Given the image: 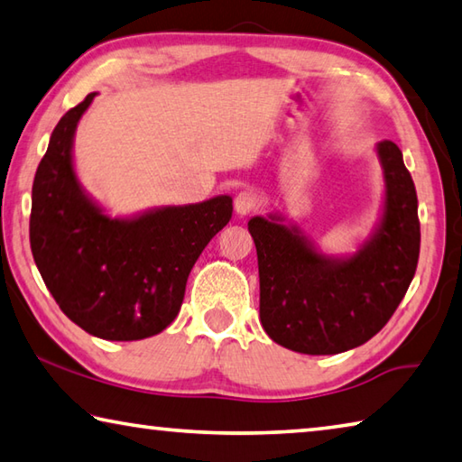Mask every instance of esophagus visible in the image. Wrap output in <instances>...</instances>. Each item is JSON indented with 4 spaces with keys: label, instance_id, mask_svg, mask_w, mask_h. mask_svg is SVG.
Masks as SVG:
<instances>
[{
    "label": "esophagus",
    "instance_id": "34e87169",
    "mask_svg": "<svg viewBox=\"0 0 462 462\" xmlns=\"http://www.w3.org/2000/svg\"><path fill=\"white\" fill-rule=\"evenodd\" d=\"M256 203H259V199L253 191H240L234 199V209H236L238 216H246L256 208Z\"/></svg>",
    "mask_w": 462,
    "mask_h": 462
}]
</instances>
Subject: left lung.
I'll return each mask as SVG.
<instances>
[{
    "mask_svg": "<svg viewBox=\"0 0 462 462\" xmlns=\"http://www.w3.org/2000/svg\"><path fill=\"white\" fill-rule=\"evenodd\" d=\"M374 151L385 195L379 220L356 253H322L277 212L248 220L259 256L261 324L271 340L295 353L338 355L371 340L416 273V187L395 143L381 140Z\"/></svg>",
    "mask_w": 462,
    "mask_h": 462,
    "instance_id": "obj_1",
    "label": "left lung"
}]
</instances>
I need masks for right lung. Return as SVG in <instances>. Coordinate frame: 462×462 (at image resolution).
<instances>
[{
    "label": "right lung",
    "mask_w": 462,
    "mask_h": 462,
    "mask_svg": "<svg viewBox=\"0 0 462 462\" xmlns=\"http://www.w3.org/2000/svg\"><path fill=\"white\" fill-rule=\"evenodd\" d=\"M96 96L52 130L32 185L30 246L69 319L104 340H143L177 318L195 261L230 222L232 198L109 216L85 191L73 159L77 124Z\"/></svg>",
    "instance_id": "add662e5"
}]
</instances>
